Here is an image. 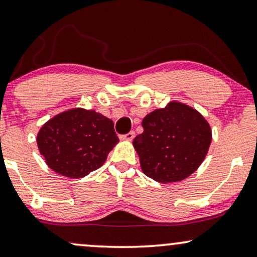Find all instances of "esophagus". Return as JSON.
<instances>
[{"instance_id": "esophagus-1", "label": "esophagus", "mask_w": 257, "mask_h": 257, "mask_svg": "<svg viewBox=\"0 0 257 257\" xmlns=\"http://www.w3.org/2000/svg\"><path fill=\"white\" fill-rule=\"evenodd\" d=\"M135 138V132H129L128 134H124V135H121L119 136V139L121 140H126V141H132L133 139Z\"/></svg>"}]
</instances>
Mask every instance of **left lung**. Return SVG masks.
<instances>
[{
	"instance_id": "left-lung-1",
	"label": "left lung",
	"mask_w": 257,
	"mask_h": 257,
	"mask_svg": "<svg viewBox=\"0 0 257 257\" xmlns=\"http://www.w3.org/2000/svg\"><path fill=\"white\" fill-rule=\"evenodd\" d=\"M142 126L144 133L133 145L144 173L159 183L184 180L200 166L209 151V123L188 105L168 103L148 113Z\"/></svg>"
}]
</instances>
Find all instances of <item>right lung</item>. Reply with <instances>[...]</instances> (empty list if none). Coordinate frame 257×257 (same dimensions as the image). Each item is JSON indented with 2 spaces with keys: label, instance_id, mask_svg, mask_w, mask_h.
I'll return each instance as SVG.
<instances>
[{
  "label": "right lung",
  "instance_id": "1",
  "mask_svg": "<svg viewBox=\"0 0 257 257\" xmlns=\"http://www.w3.org/2000/svg\"><path fill=\"white\" fill-rule=\"evenodd\" d=\"M37 142L48 167L78 179L104 164L118 138L111 119L95 110L77 108L45 123Z\"/></svg>",
  "mask_w": 257,
  "mask_h": 257
}]
</instances>
